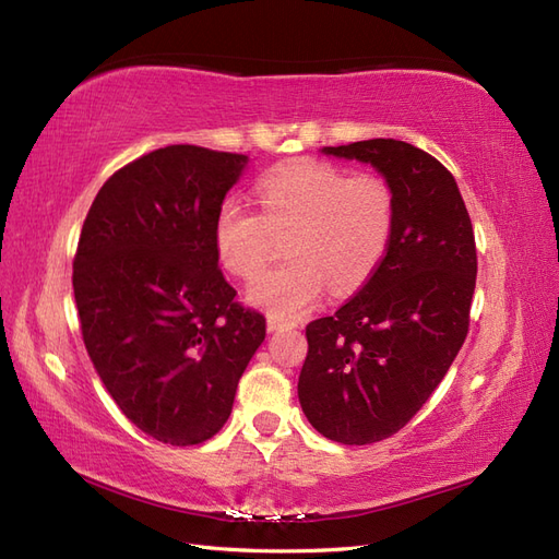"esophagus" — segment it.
<instances>
[{
    "label": "esophagus",
    "mask_w": 559,
    "mask_h": 559,
    "mask_svg": "<svg viewBox=\"0 0 559 559\" xmlns=\"http://www.w3.org/2000/svg\"><path fill=\"white\" fill-rule=\"evenodd\" d=\"M285 325V321H281V319H276V317H269L266 319V328L269 331H278V328H283Z\"/></svg>",
    "instance_id": "1"
}]
</instances>
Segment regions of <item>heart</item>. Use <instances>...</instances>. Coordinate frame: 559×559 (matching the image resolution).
<instances>
[{"instance_id": "1", "label": "heart", "mask_w": 559, "mask_h": 559, "mask_svg": "<svg viewBox=\"0 0 559 559\" xmlns=\"http://www.w3.org/2000/svg\"><path fill=\"white\" fill-rule=\"evenodd\" d=\"M396 228V195L376 175H352L331 163H297L260 183V214L226 198L212 242L228 274L252 281L289 238L292 262L250 288V302L276 319H295L319 302L325 285L345 297L376 276Z\"/></svg>"}]
</instances>
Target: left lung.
<instances>
[{
	"label": "left lung",
	"mask_w": 559,
	"mask_h": 559,
	"mask_svg": "<svg viewBox=\"0 0 559 559\" xmlns=\"http://www.w3.org/2000/svg\"><path fill=\"white\" fill-rule=\"evenodd\" d=\"M370 163L396 195L388 257L333 317L307 325L297 394L328 439L364 447L396 435L447 376L469 328L477 246L451 171L396 139L325 146Z\"/></svg>",
	"instance_id": "left-lung-1"
}]
</instances>
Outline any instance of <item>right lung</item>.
Instances as JSON below:
<instances>
[{
  "label": "right lung",
  "instance_id": "right-lung-1",
  "mask_svg": "<svg viewBox=\"0 0 559 559\" xmlns=\"http://www.w3.org/2000/svg\"><path fill=\"white\" fill-rule=\"evenodd\" d=\"M248 157L175 143L112 175L82 224L73 290L84 347L141 432L193 447L231 416L266 319L226 283L212 224Z\"/></svg>",
  "mask_w": 559,
  "mask_h": 559
}]
</instances>
